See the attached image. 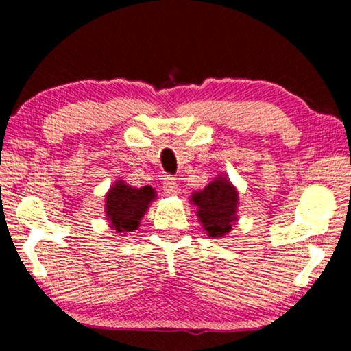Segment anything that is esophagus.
<instances>
[{
    "label": "esophagus",
    "mask_w": 351,
    "mask_h": 351,
    "mask_svg": "<svg viewBox=\"0 0 351 351\" xmlns=\"http://www.w3.org/2000/svg\"><path fill=\"white\" fill-rule=\"evenodd\" d=\"M162 190H165L166 195H177V190H179V185H177L176 177L166 176L165 182H162Z\"/></svg>",
    "instance_id": "34e87169"
}]
</instances>
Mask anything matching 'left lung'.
<instances>
[{"label": "left lung", "instance_id": "left-lung-1", "mask_svg": "<svg viewBox=\"0 0 351 351\" xmlns=\"http://www.w3.org/2000/svg\"><path fill=\"white\" fill-rule=\"evenodd\" d=\"M204 232L210 238H223L238 222V190L227 177H215L204 190L191 195Z\"/></svg>", "mask_w": 351, "mask_h": 351}]
</instances>
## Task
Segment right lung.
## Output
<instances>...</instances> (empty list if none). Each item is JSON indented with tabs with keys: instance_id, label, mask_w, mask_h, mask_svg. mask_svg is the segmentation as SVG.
Here are the masks:
<instances>
[{
	"instance_id": "obj_1",
	"label": "right lung",
	"mask_w": 351,
	"mask_h": 351,
	"mask_svg": "<svg viewBox=\"0 0 351 351\" xmlns=\"http://www.w3.org/2000/svg\"><path fill=\"white\" fill-rule=\"evenodd\" d=\"M156 198V191L152 186H129L123 180L114 182L108 193L105 195V214L110 227L117 233H129L137 230L141 219L150 203Z\"/></svg>"
}]
</instances>
